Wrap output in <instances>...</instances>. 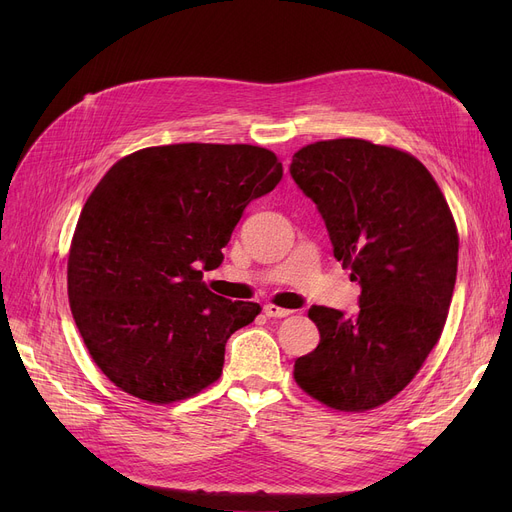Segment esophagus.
Listing matches in <instances>:
<instances>
[{
	"label": "esophagus",
	"instance_id": "esophagus-1",
	"mask_svg": "<svg viewBox=\"0 0 512 512\" xmlns=\"http://www.w3.org/2000/svg\"><path fill=\"white\" fill-rule=\"evenodd\" d=\"M263 313L267 315V317H288L292 311H288V309H282V307H276V305H265L263 307Z\"/></svg>",
	"mask_w": 512,
	"mask_h": 512
}]
</instances>
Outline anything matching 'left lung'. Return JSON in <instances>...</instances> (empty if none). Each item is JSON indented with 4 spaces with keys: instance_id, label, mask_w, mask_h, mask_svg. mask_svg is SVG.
<instances>
[{
    "instance_id": "8db88e82",
    "label": "left lung",
    "mask_w": 512,
    "mask_h": 512,
    "mask_svg": "<svg viewBox=\"0 0 512 512\" xmlns=\"http://www.w3.org/2000/svg\"><path fill=\"white\" fill-rule=\"evenodd\" d=\"M290 176L361 286L357 315L309 309L319 344L294 361V380L338 411L380 407L415 378L444 330L459 263L452 213L419 159L363 139L303 147Z\"/></svg>"
}]
</instances>
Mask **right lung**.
I'll return each mask as SVG.
<instances>
[{
	"label": "right lung",
	"instance_id": "right-lung-1",
	"mask_svg": "<svg viewBox=\"0 0 512 512\" xmlns=\"http://www.w3.org/2000/svg\"><path fill=\"white\" fill-rule=\"evenodd\" d=\"M280 180L278 157L253 145L149 147L107 170L68 257L76 328L107 380L170 405L220 378L228 338L261 307L213 294L203 272Z\"/></svg>",
	"mask_w": 512,
	"mask_h": 512
}]
</instances>
